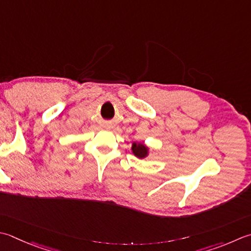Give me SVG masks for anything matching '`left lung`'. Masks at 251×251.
Returning a JSON list of instances; mask_svg holds the SVG:
<instances>
[{
  "mask_svg": "<svg viewBox=\"0 0 251 251\" xmlns=\"http://www.w3.org/2000/svg\"><path fill=\"white\" fill-rule=\"evenodd\" d=\"M131 149H132V152H134V154L140 159L146 158L147 154H148V149H147V147L141 144H138V145L134 144L132 145Z\"/></svg>",
  "mask_w": 251,
  "mask_h": 251,
  "instance_id": "left-lung-1",
  "label": "left lung"
}]
</instances>
